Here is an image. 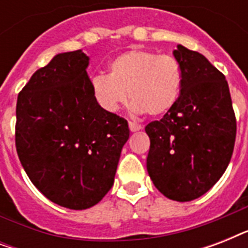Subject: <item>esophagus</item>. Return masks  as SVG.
<instances>
[{
	"mask_svg": "<svg viewBox=\"0 0 248 248\" xmlns=\"http://www.w3.org/2000/svg\"><path fill=\"white\" fill-rule=\"evenodd\" d=\"M128 127H130V130H131L132 132L139 131V130H141V126H140L139 124H135V122H132V121H130V122H128Z\"/></svg>",
	"mask_w": 248,
	"mask_h": 248,
	"instance_id": "esophagus-1",
	"label": "esophagus"
}]
</instances>
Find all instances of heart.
I'll return each instance as SVG.
<instances>
[{
    "mask_svg": "<svg viewBox=\"0 0 248 248\" xmlns=\"http://www.w3.org/2000/svg\"><path fill=\"white\" fill-rule=\"evenodd\" d=\"M181 67L173 56L148 50H130L109 63V75L91 81L95 100L114 113L127 101L136 113L163 116L175 107L181 93Z\"/></svg>",
    "mask_w": 248,
    "mask_h": 248,
    "instance_id": "1",
    "label": "heart"
}]
</instances>
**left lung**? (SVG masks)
I'll return each mask as SVG.
<instances>
[{"instance_id":"obj_1","label":"left lung","mask_w":248,"mask_h":248,"mask_svg":"<svg viewBox=\"0 0 248 248\" xmlns=\"http://www.w3.org/2000/svg\"><path fill=\"white\" fill-rule=\"evenodd\" d=\"M183 75L179 100L162 120L145 126L147 170L163 196L188 202L203 196L225 172L237 121L225 76L202 54L177 45Z\"/></svg>"}]
</instances>
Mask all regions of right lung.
I'll return each instance as SVG.
<instances>
[{"label": "right lung", "instance_id": "right-lung-1", "mask_svg": "<svg viewBox=\"0 0 248 248\" xmlns=\"http://www.w3.org/2000/svg\"><path fill=\"white\" fill-rule=\"evenodd\" d=\"M82 50L34 72L17 95L15 145L34 186L54 203L85 210L114 183L127 121L97 104Z\"/></svg>", "mask_w": 248, "mask_h": 248}]
</instances>
